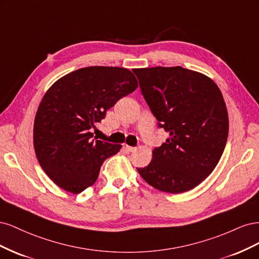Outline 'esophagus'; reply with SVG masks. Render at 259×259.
I'll return each mask as SVG.
<instances>
[{
  "label": "esophagus",
  "mask_w": 259,
  "mask_h": 259,
  "mask_svg": "<svg viewBox=\"0 0 259 259\" xmlns=\"http://www.w3.org/2000/svg\"><path fill=\"white\" fill-rule=\"evenodd\" d=\"M124 149L128 152H134L137 150L136 147H131V146H127V145H124Z\"/></svg>",
  "instance_id": "1"
}]
</instances>
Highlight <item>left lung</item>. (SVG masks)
Listing matches in <instances>:
<instances>
[{"label": "left lung", "mask_w": 259, "mask_h": 259, "mask_svg": "<svg viewBox=\"0 0 259 259\" xmlns=\"http://www.w3.org/2000/svg\"><path fill=\"white\" fill-rule=\"evenodd\" d=\"M133 71L158 127L169 134L138 173L164 192L193 189L214 170L228 138V112L221 90L206 75L183 67Z\"/></svg>", "instance_id": "left-lung-1"}]
</instances>
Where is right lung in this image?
I'll list each match as a JSON object with an SVG mask.
<instances>
[{
    "label": "right lung",
    "mask_w": 259,
    "mask_h": 259,
    "mask_svg": "<svg viewBox=\"0 0 259 259\" xmlns=\"http://www.w3.org/2000/svg\"><path fill=\"white\" fill-rule=\"evenodd\" d=\"M137 86L127 69L95 66L62 76L46 92L35 115L33 143L38 163L55 184L80 193L96 182L103 163L121 146L93 138L92 131Z\"/></svg>",
    "instance_id": "right-lung-1"
}]
</instances>
